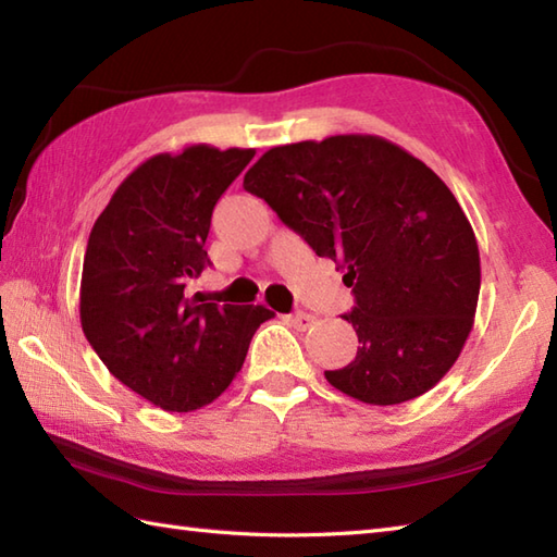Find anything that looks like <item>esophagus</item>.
Returning <instances> with one entry per match:
<instances>
[{"mask_svg":"<svg viewBox=\"0 0 557 557\" xmlns=\"http://www.w3.org/2000/svg\"><path fill=\"white\" fill-rule=\"evenodd\" d=\"M288 324H290V327H296L298 332H306L308 327H310V324L314 322V314H310V312H293V314H288Z\"/></svg>","mask_w":557,"mask_h":557,"instance_id":"esophagus-1","label":"esophagus"}]
</instances>
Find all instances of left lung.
Wrapping results in <instances>:
<instances>
[{
	"label": "left lung",
	"mask_w": 557,
	"mask_h": 557,
	"mask_svg": "<svg viewBox=\"0 0 557 557\" xmlns=\"http://www.w3.org/2000/svg\"><path fill=\"white\" fill-rule=\"evenodd\" d=\"M243 186L344 269L359 351L324 377L366 405L432 391L463 349L480 296L475 233L450 188L377 135L271 148Z\"/></svg>",
	"instance_id": "8db88e82"
}]
</instances>
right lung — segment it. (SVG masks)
I'll return each mask as SVG.
<instances>
[{"label":"right lung","mask_w":557,"mask_h":557,"mask_svg":"<svg viewBox=\"0 0 557 557\" xmlns=\"http://www.w3.org/2000/svg\"><path fill=\"white\" fill-rule=\"evenodd\" d=\"M251 157L211 145L154 154L125 176L91 227L79 288L84 337L123 385L166 412L213 403L274 314L186 290L211 267L206 237L218 198Z\"/></svg>","instance_id":"right-lung-1"}]
</instances>
